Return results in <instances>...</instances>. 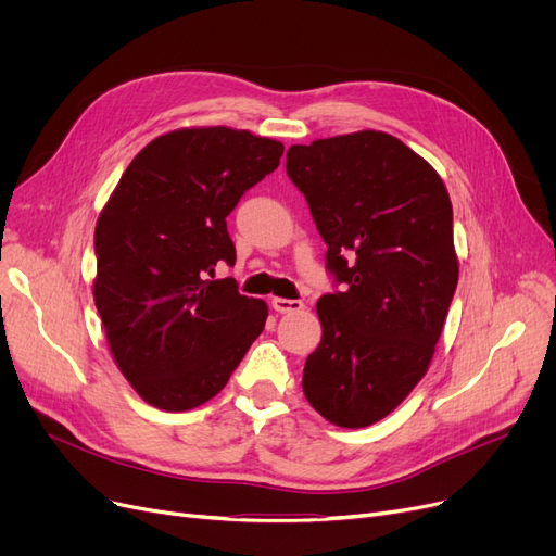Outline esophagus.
<instances>
[{"instance_id":"34e87169","label":"esophagus","mask_w":556,"mask_h":556,"mask_svg":"<svg viewBox=\"0 0 556 556\" xmlns=\"http://www.w3.org/2000/svg\"><path fill=\"white\" fill-rule=\"evenodd\" d=\"M273 308H275L277 313H295V311H302V308H304V302H300V300L275 298V300H273Z\"/></svg>"}]
</instances>
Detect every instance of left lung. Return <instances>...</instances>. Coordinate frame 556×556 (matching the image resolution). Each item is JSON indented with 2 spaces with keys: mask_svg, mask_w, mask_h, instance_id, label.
<instances>
[{
  "mask_svg": "<svg viewBox=\"0 0 556 556\" xmlns=\"http://www.w3.org/2000/svg\"><path fill=\"white\" fill-rule=\"evenodd\" d=\"M286 173L342 286L317 300L304 396L327 421L365 428L415 390L442 336L459 275L451 198L424 157L378 130L290 146Z\"/></svg>",
  "mask_w": 556,
  "mask_h": 556,
  "instance_id": "left-lung-1",
  "label": "left lung"
}]
</instances>
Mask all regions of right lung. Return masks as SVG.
<instances>
[{"label": "right lung", "instance_id": "add662e5", "mask_svg": "<svg viewBox=\"0 0 556 556\" xmlns=\"http://www.w3.org/2000/svg\"><path fill=\"white\" fill-rule=\"evenodd\" d=\"M283 143L180 128L135 155L94 229V302L116 367L160 410L214 399L266 327L268 306L216 279L237 250L225 218L279 166Z\"/></svg>", "mask_w": 556, "mask_h": 556}]
</instances>
